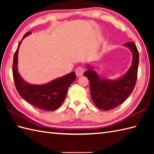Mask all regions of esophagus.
Returning <instances> with one entry per match:
<instances>
[{"mask_svg": "<svg viewBox=\"0 0 154 154\" xmlns=\"http://www.w3.org/2000/svg\"><path fill=\"white\" fill-rule=\"evenodd\" d=\"M84 71H85L84 68L81 67H77L76 69H75V74H76L77 77H81L83 75Z\"/></svg>", "mask_w": 154, "mask_h": 154, "instance_id": "obj_1", "label": "esophagus"}]
</instances>
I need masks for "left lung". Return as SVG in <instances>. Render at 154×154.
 <instances>
[{
  "label": "left lung",
  "mask_w": 154,
  "mask_h": 154,
  "mask_svg": "<svg viewBox=\"0 0 154 154\" xmlns=\"http://www.w3.org/2000/svg\"><path fill=\"white\" fill-rule=\"evenodd\" d=\"M124 45L132 52V65L119 79L111 80L102 77L93 66L86 65L87 70L84 76L89 81L91 98L99 109L109 110L120 105L130 96L135 87L139 64L138 51L134 42H128Z\"/></svg>",
  "instance_id": "obj_1"
}]
</instances>
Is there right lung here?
I'll return each instance as SVG.
<instances>
[{"instance_id": "add662e5", "label": "right lung", "mask_w": 154, "mask_h": 154, "mask_svg": "<svg viewBox=\"0 0 154 154\" xmlns=\"http://www.w3.org/2000/svg\"><path fill=\"white\" fill-rule=\"evenodd\" d=\"M31 34V32L26 33L22 40ZM21 43L22 41L19 42L12 65L13 78L19 94L26 101L38 109L45 110L58 109L65 99L68 88L76 79L75 72L56 78L45 84L34 85L26 82L18 71V54Z\"/></svg>"}]
</instances>
